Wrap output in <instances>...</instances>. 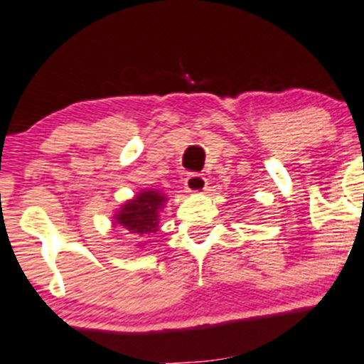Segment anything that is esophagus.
Returning a JSON list of instances; mask_svg holds the SVG:
<instances>
[{"label": "esophagus", "instance_id": "34e87169", "mask_svg": "<svg viewBox=\"0 0 364 364\" xmlns=\"http://www.w3.org/2000/svg\"><path fill=\"white\" fill-rule=\"evenodd\" d=\"M208 186V179L203 174H188L185 179V188L188 192H204Z\"/></svg>", "mask_w": 364, "mask_h": 364}]
</instances>
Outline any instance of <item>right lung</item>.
<instances>
[{
	"instance_id": "obj_1",
	"label": "right lung",
	"mask_w": 364,
	"mask_h": 364,
	"mask_svg": "<svg viewBox=\"0 0 364 364\" xmlns=\"http://www.w3.org/2000/svg\"><path fill=\"white\" fill-rule=\"evenodd\" d=\"M165 197L156 190H144L134 200L121 208L116 216L117 223L137 234L155 232L159 225V211L164 208Z\"/></svg>"
}]
</instances>
